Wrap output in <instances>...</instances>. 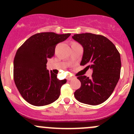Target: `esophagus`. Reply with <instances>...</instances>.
Masks as SVG:
<instances>
[{"instance_id":"obj_1","label":"esophagus","mask_w":134,"mask_h":134,"mask_svg":"<svg viewBox=\"0 0 134 134\" xmlns=\"http://www.w3.org/2000/svg\"><path fill=\"white\" fill-rule=\"evenodd\" d=\"M73 77H71V76H67V80H69V81H70V80H72L73 79Z\"/></svg>"}]
</instances>
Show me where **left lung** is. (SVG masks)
<instances>
[{
	"instance_id": "obj_1",
	"label": "left lung",
	"mask_w": 134,
	"mask_h": 134,
	"mask_svg": "<svg viewBox=\"0 0 134 134\" xmlns=\"http://www.w3.org/2000/svg\"><path fill=\"white\" fill-rule=\"evenodd\" d=\"M72 39L83 48L81 65L93 70L91 78L80 76L81 87L75 92L76 99L82 103L98 105L113 93L120 78L121 56L111 41L100 35L91 33L75 34Z\"/></svg>"
}]
</instances>
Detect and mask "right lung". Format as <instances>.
<instances>
[{"label":"right lung","mask_w":134,"mask_h":134,"mask_svg":"<svg viewBox=\"0 0 134 134\" xmlns=\"http://www.w3.org/2000/svg\"><path fill=\"white\" fill-rule=\"evenodd\" d=\"M71 34L43 32L33 35L17 50L13 61V77L17 90L30 104L42 106L59 98L62 85L57 75L47 69L48 59L54 56L57 44Z\"/></svg>","instance_id":"1"}]
</instances>
